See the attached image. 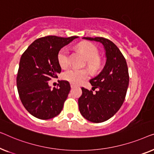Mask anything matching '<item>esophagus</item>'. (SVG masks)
<instances>
[{
  "label": "esophagus",
  "instance_id": "1",
  "mask_svg": "<svg viewBox=\"0 0 154 154\" xmlns=\"http://www.w3.org/2000/svg\"><path fill=\"white\" fill-rule=\"evenodd\" d=\"M70 86L72 88H74L76 87V85H75V84H70Z\"/></svg>",
  "mask_w": 154,
  "mask_h": 154
}]
</instances>
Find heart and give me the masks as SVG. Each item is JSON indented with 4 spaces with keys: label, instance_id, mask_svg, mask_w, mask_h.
<instances>
[{
    "label": "heart",
    "instance_id": "b5f03b06",
    "mask_svg": "<svg viewBox=\"0 0 154 154\" xmlns=\"http://www.w3.org/2000/svg\"><path fill=\"white\" fill-rule=\"evenodd\" d=\"M78 49L83 54L84 57L88 60V65L95 67L98 64L97 58L99 52L97 47L91 42H82L78 45ZM58 63L62 68H66L69 64V51L68 48L63 47L58 51ZM88 77V72L86 70L70 68L66 70L63 75L65 80H67L73 84H79L86 79Z\"/></svg>",
    "mask_w": 154,
    "mask_h": 154
}]
</instances>
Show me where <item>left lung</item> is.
<instances>
[{"label": "left lung", "mask_w": 154, "mask_h": 154, "mask_svg": "<svg viewBox=\"0 0 154 154\" xmlns=\"http://www.w3.org/2000/svg\"><path fill=\"white\" fill-rule=\"evenodd\" d=\"M83 38L102 43L107 59L101 72L90 80L92 90H98L93 93V90L82 88L79 109L91 122H104L112 117L123 105L129 84L128 69L124 56L112 41L102 37Z\"/></svg>", "instance_id": "8db88e82"}]
</instances>
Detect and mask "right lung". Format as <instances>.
Returning a JSON list of instances; mask_svg holds the SVG:
<instances>
[{
  "mask_svg": "<svg viewBox=\"0 0 154 154\" xmlns=\"http://www.w3.org/2000/svg\"><path fill=\"white\" fill-rule=\"evenodd\" d=\"M77 36L49 35L37 39L21 56L17 77L19 96L26 109L35 117L47 120L61 112L70 91L68 81L60 80L51 89L49 81L61 72L58 54Z\"/></svg>",
  "mask_w": 154,
  "mask_h": 154,
  "instance_id": "add662e5",
  "label": "right lung"
}]
</instances>
